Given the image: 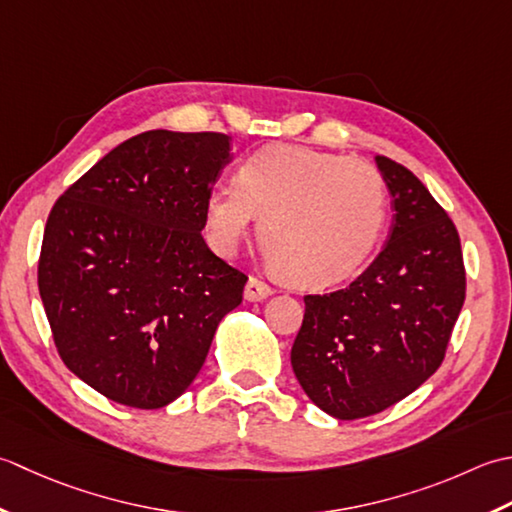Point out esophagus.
<instances>
[{
  "instance_id": "obj_1",
  "label": "esophagus",
  "mask_w": 512,
  "mask_h": 512,
  "mask_svg": "<svg viewBox=\"0 0 512 512\" xmlns=\"http://www.w3.org/2000/svg\"><path fill=\"white\" fill-rule=\"evenodd\" d=\"M271 294H274V289H271L267 283H263V280L260 278H249L247 280V285H245V300H249V302H260V300H265V298H269Z\"/></svg>"
}]
</instances>
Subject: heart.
I'll return each mask as SVG.
<instances>
[{"instance_id":"b5f03b06","label":"heart","mask_w":512,"mask_h":512,"mask_svg":"<svg viewBox=\"0 0 512 512\" xmlns=\"http://www.w3.org/2000/svg\"><path fill=\"white\" fill-rule=\"evenodd\" d=\"M387 210V185L371 163L278 145L249 156L236 183L210 187L205 227L216 252L229 256L258 216L271 265L291 283L320 289L367 263Z\"/></svg>"}]
</instances>
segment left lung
Wrapping results in <instances>:
<instances>
[{
	"mask_svg": "<svg viewBox=\"0 0 512 512\" xmlns=\"http://www.w3.org/2000/svg\"><path fill=\"white\" fill-rule=\"evenodd\" d=\"M375 165L395 212L387 243L347 289L305 296L291 347L302 391L336 420L380 413L429 380L466 294L451 218L404 165Z\"/></svg>",
	"mask_w": 512,
	"mask_h": 512,
	"instance_id": "1",
	"label": "left lung"
}]
</instances>
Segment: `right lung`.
I'll return each mask as SVG.
<instances>
[{"label":"right lung","instance_id":"add662e5","mask_svg":"<svg viewBox=\"0 0 512 512\" xmlns=\"http://www.w3.org/2000/svg\"><path fill=\"white\" fill-rule=\"evenodd\" d=\"M232 137L150 130L68 187L48 216L39 296L66 367L108 400L161 409L201 371L247 276L205 238Z\"/></svg>","mask_w":512,"mask_h":512}]
</instances>
